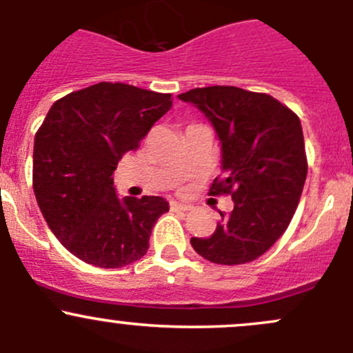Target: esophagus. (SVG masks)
Masks as SVG:
<instances>
[{
	"label": "esophagus",
	"mask_w": 353,
	"mask_h": 353,
	"mask_svg": "<svg viewBox=\"0 0 353 353\" xmlns=\"http://www.w3.org/2000/svg\"><path fill=\"white\" fill-rule=\"evenodd\" d=\"M170 210H172V212H190V210H193V206L184 205V203L179 201H170Z\"/></svg>",
	"instance_id": "34e87169"
}]
</instances>
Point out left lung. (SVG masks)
Segmentation results:
<instances>
[{
	"instance_id": "1",
	"label": "left lung",
	"mask_w": 353,
	"mask_h": 353,
	"mask_svg": "<svg viewBox=\"0 0 353 353\" xmlns=\"http://www.w3.org/2000/svg\"><path fill=\"white\" fill-rule=\"evenodd\" d=\"M208 117L222 143V170L212 196L229 194L215 232L191 237L199 256L216 265H244L265 254L287 230L307 176L297 114L268 94L215 85L179 95Z\"/></svg>"
}]
</instances>
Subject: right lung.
<instances>
[{
	"instance_id": "add662e5",
	"label": "right lung",
	"mask_w": 353,
	"mask_h": 353,
	"mask_svg": "<svg viewBox=\"0 0 353 353\" xmlns=\"http://www.w3.org/2000/svg\"><path fill=\"white\" fill-rule=\"evenodd\" d=\"M170 108V94L101 81L49 109L35 133L32 184L49 229L81 261L121 268L147 252L169 203L160 196L119 199L112 174Z\"/></svg>"
}]
</instances>
